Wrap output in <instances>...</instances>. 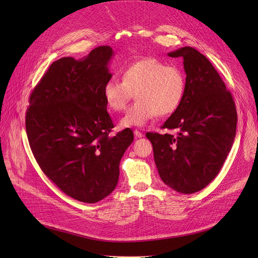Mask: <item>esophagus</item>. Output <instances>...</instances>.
Returning a JSON list of instances; mask_svg holds the SVG:
<instances>
[{
	"instance_id": "34e87169",
	"label": "esophagus",
	"mask_w": 258,
	"mask_h": 258,
	"mask_svg": "<svg viewBox=\"0 0 258 258\" xmlns=\"http://www.w3.org/2000/svg\"><path fill=\"white\" fill-rule=\"evenodd\" d=\"M134 134H135V136H136L137 138H142V137L144 136V135H143V133H141L140 131H137V130L134 132Z\"/></svg>"
}]
</instances>
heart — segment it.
Instances as JSON below:
<instances>
[{"mask_svg":"<svg viewBox=\"0 0 258 258\" xmlns=\"http://www.w3.org/2000/svg\"><path fill=\"white\" fill-rule=\"evenodd\" d=\"M186 88L183 71L179 67L145 57L126 66L122 81L111 78L103 89L107 106L114 112L125 110L131 99L135 102L121 119L122 126H144L158 115L168 116L178 110Z\"/></svg>","mask_w":258,"mask_h":258,"instance_id":"b5f03b06","label":"heart"}]
</instances>
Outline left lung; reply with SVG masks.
<instances>
[{"mask_svg":"<svg viewBox=\"0 0 258 258\" xmlns=\"http://www.w3.org/2000/svg\"><path fill=\"white\" fill-rule=\"evenodd\" d=\"M182 57L186 88L178 110L162 128L147 133L160 178L173 190L194 194L218 174L234 142L237 114L232 95L214 67L198 50L183 47L168 53Z\"/></svg>","mask_w":258,"mask_h":258,"instance_id":"obj_1","label":"left lung"}]
</instances>
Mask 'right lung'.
Segmentation results:
<instances>
[{
  "label": "right lung",
  "mask_w": 258,
  "mask_h": 258,
  "mask_svg": "<svg viewBox=\"0 0 258 258\" xmlns=\"http://www.w3.org/2000/svg\"><path fill=\"white\" fill-rule=\"evenodd\" d=\"M110 46H100L80 60L54 61L29 97L26 132L40 169L62 192L96 203L118 183L119 164L134 140L125 128L111 136L113 121L103 89L112 78Z\"/></svg>",
  "instance_id": "obj_1"
}]
</instances>
